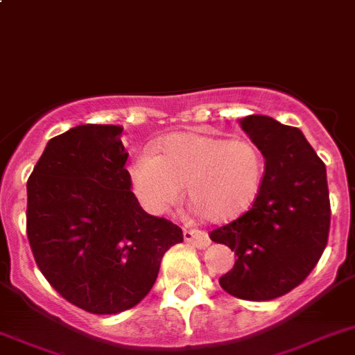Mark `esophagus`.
I'll use <instances>...</instances> for the list:
<instances>
[{"mask_svg": "<svg viewBox=\"0 0 355 355\" xmlns=\"http://www.w3.org/2000/svg\"><path fill=\"white\" fill-rule=\"evenodd\" d=\"M184 240H186L187 243H193V245L198 247V249H205V247L211 243L207 233L198 231V229H184Z\"/></svg>", "mask_w": 355, "mask_h": 355, "instance_id": "obj_1", "label": "esophagus"}]
</instances>
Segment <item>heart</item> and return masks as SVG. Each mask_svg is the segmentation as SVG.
Here are the masks:
<instances>
[{
	"mask_svg": "<svg viewBox=\"0 0 355 355\" xmlns=\"http://www.w3.org/2000/svg\"><path fill=\"white\" fill-rule=\"evenodd\" d=\"M128 175L133 195L148 213H166L186 187L198 213L209 222L227 223L254 204L263 159L245 139L178 132L160 139L153 153L139 155Z\"/></svg>",
	"mask_w": 355,
	"mask_h": 355,
	"instance_id": "1",
	"label": "heart"
}]
</instances>
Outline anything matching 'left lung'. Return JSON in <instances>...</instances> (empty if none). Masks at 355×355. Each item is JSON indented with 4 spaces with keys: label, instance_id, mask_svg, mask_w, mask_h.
<instances>
[{
    "label": "left lung",
    "instance_id": "obj_1",
    "mask_svg": "<svg viewBox=\"0 0 355 355\" xmlns=\"http://www.w3.org/2000/svg\"><path fill=\"white\" fill-rule=\"evenodd\" d=\"M240 126L263 155V180L251 209L209 236L236 256L220 287L240 300L267 302L302 284L327 247V168L297 128L267 115H247Z\"/></svg>",
    "mask_w": 355,
    "mask_h": 355
}]
</instances>
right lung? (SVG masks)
<instances>
[{
    "instance_id": "add662e5",
    "label": "right lung",
    "mask_w": 355,
    "mask_h": 355,
    "mask_svg": "<svg viewBox=\"0 0 355 355\" xmlns=\"http://www.w3.org/2000/svg\"><path fill=\"white\" fill-rule=\"evenodd\" d=\"M122 126L81 124L50 139L26 182V234L59 294L92 314L142 302L182 229L151 216L130 189Z\"/></svg>"
}]
</instances>
